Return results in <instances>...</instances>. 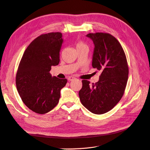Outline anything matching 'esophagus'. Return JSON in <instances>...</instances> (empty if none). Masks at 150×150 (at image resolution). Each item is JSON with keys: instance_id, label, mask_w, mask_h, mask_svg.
Returning <instances> with one entry per match:
<instances>
[{"instance_id": "34e87169", "label": "esophagus", "mask_w": 150, "mask_h": 150, "mask_svg": "<svg viewBox=\"0 0 150 150\" xmlns=\"http://www.w3.org/2000/svg\"><path fill=\"white\" fill-rule=\"evenodd\" d=\"M76 78H74V77H72V76H69V78H68V81H72L75 79Z\"/></svg>"}]
</instances>
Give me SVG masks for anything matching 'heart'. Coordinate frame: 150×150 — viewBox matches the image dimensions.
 Returning a JSON list of instances; mask_svg holds the SVG:
<instances>
[{
    "mask_svg": "<svg viewBox=\"0 0 150 150\" xmlns=\"http://www.w3.org/2000/svg\"><path fill=\"white\" fill-rule=\"evenodd\" d=\"M76 49H78V48L83 47V46H86V44L83 42H82V41H78V42L76 43Z\"/></svg>",
    "mask_w": 150,
    "mask_h": 150,
    "instance_id": "1",
    "label": "heart"
}]
</instances>
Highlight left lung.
Instances as JSON below:
<instances>
[{
    "label": "left lung",
    "instance_id": "obj_1",
    "mask_svg": "<svg viewBox=\"0 0 150 150\" xmlns=\"http://www.w3.org/2000/svg\"><path fill=\"white\" fill-rule=\"evenodd\" d=\"M94 44L92 66L101 71L99 80L91 86L83 80L79 92L83 105L94 114L110 111L121 100L128 78L129 69L121 45L109 33H89L87 35Z\"/></svg>",
    "mask_w": 150,
    "mask_h": 150
}]
</instances>
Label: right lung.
Here are the masks:
<instances>
[{
  "mask_svg": "<svg viewBox=\"0 0 150 150\" xmlns=\"http://www.w3.org/2000/svg\"><path fill=\"white\" fill-rule=\"evenodd\" d=\"M62 37L58 32L38 36L25 49L18 67L17 91L25 105L38 114H45L57 105L60 91L67 82L49 72L51 66L59 62Z\"/></svg>",
  "mask_w": 150,
  "mask_h": 150,
  "instance_id": "add662e5",
  "label": "right lung"
}]
</instances>
